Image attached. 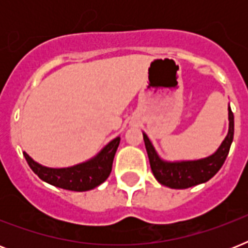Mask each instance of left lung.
<instances>
[{"mask_svg":"<svg viewBox=\"0 0 248 248\" xmlns=\"http://www.w3.org/2000/svg\"><path fill=\"white\" fill-rule=\"evenodd\" d=\"M228 120H229L228 135L223 140L221 145L217 148V151L206 158L196 159V161H176V162L163 161L158 155V153L155 152L147 134L143 132L144 143L147 148L152 172L157 181L169 188L186 189L210 180L224 165L229 149H231L232 141H233L234 116H233L231 107L228 108Z\"/></svg>","mask_w":248,"mask_h":248,"instance_id":"8db88e82","label":"left lung"}]
</instances>
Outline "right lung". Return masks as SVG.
<instances>
[{"label":"right lung","mask_w":248,"mask_h":248,"mask_svg":"<svg viewBox=\"0 0 248 248\" xmlns=\"http://www.w3.org/2000/svg\"><path fill=\"white\" fill-rule=\"evenodd\" d=\"M121 138L109 141L95 157L86 162L78 165L64 167V169H51L40 165L31 158L24 152V157L32 171L40 177L41 180L58 188L73 190V192H86L96 188L101 183L108 179L112 171L113 158L116 155L117 148L120 145Z\"/></svg>","instance_id":"1"}]
</instances>
